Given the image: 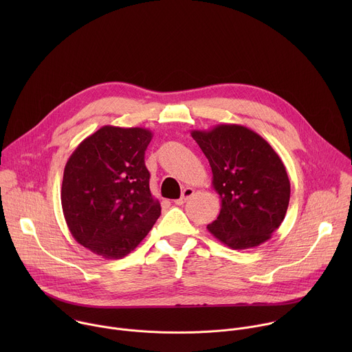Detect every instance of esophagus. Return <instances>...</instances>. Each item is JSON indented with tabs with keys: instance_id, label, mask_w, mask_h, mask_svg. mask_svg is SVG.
Instances as JSON below:
<instances>
[{
	"instance_id": "1",
	"label": "esophagus",
	"mask_w": 352,
	"mask_h": 352,
	"mask_svg": "<svg viewBox=\"0 0 352 352\" xmlns=\"http://www.w3.org/2000/svg\"><path fill=\"white\" fill-rule=\"evenodd\" d=\"M193 193H195L193 188H189V186L185 188L181 193V197L178 200H175V205H184L188 199H190L193 196Z\"/></svg>"
}]
</instances>
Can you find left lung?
<instances>
[{
    "label": "left lung",
    "instance_id": "obj_1",
    "mask_svg": "<svg viewBox=\"0 0 352 352\" xmlns=\"http://www.w3.org/2000/svg\"><path fill=\"white\" fill-rule=\"evenodd\" d=\"M208 157L221 210L208 230L231 249L266 242L283 223L289 179L273 147L256 132L236 124L192 131Z\"/></svg>",
    "mask_w": 352,
    "mask_h": 352
}]
</instances>
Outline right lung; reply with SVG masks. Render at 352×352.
I'll list each match as a JSON object with an SVG mask.
<instances>
[{"mask_svg":"<svg viewBox=\"0 0 352 352\" xmlns=\"http://www.w3.org/2000/svg\"><path fill=\"white\" fill-rule=\"evenodd\" d=\"M152 136L144 128L106 125L80 142L67 162L64 217L76 242L98 256H126L162 214L144 166Z\"/></svg>","mask_w":352,"mask_h":352,"instance_id":"right-lung-1","label":"right lung"}]
</instances>
